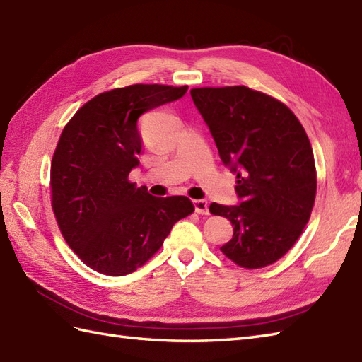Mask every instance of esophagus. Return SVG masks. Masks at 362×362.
Segmentation results:
<instances>
[{"instance_id": "34e87169", "label": "esophagus", "mask_w": 362, "mask_h": 362, "mask_svg": "<svg viewBox=\"0 0 362 362\" xmlns=\"http://www.w3.org/2000/svg\"><path fill=\"white\" fill-rule=\"evenodd\" d=\"M193 206H195V211L199 215H207L209 214V204L204 199H195L193 201Z\"/></svg>"}]
</instances>
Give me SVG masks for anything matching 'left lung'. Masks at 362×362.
<instances>
[{"mask_svg":"<svg viewBox=\"0 0 362 362\" xmlns=\"http://www.w3.org/2000/svg\"><path fill=\"white\" fill-rule=\"evenodd\" d=\"M190 95L236 175L240 204L209 207L233 226L221 252L245 269L270 266L293 247L313 209L316 169L305 130L286 104L245 86Z\"/></svg>","mask_w":362,"mask_h":362,"instance_id":"8db88e82","label":"left lung"}]
</instances>
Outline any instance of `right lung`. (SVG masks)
<instances>
[{
  "label": "right lung",
  "mask_w": 362,
  "mask_h": 362,
  "mask_svg": "<svg viewBox=\"0 0 362 362\" xmlns=\"http://www.w3.org/2000/svg\"><path fill=\"white\" fill-rule=\"evenodd\" d=\"M187 86L134 84L96 95L67 122L50 165L52 209L79 259L124 276L160 250L176 221L195 207L187 197L158 198L129 181L139 165L138 118L180 100Z\"/></svg>",
  "instance_id": "obj_1"
}]
</instances>
